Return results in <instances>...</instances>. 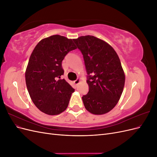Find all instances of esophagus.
Instances as JSON below:
<instances>
[{"instance_id":"esophagus-1","label":"esophagus","mask_w":157,"mask_h":157,"mask_svg":"<svg viewBox=\"0 0 157 157\" xmlns=\"http://www.w3.org/2000/svg\"><path fill=\"white\" fill-rule=\"evenodd\" d=\"M80 82V80L79 78H77V80H75V81L73 82V83H74L75 85H78Z\"/></svg>"}]
</instances>
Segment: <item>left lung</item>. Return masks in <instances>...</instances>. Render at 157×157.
Instances as JSON below:
<instances>
[{
    "mask_svg": "<svg viewBox=\"0 0 157 157\" xmlns=\"http://www.w3.org/2000/svg\"><path fill=\"white\" fill-rule=\"evenodd\" d=\"M83 55L89 91L82 99L86 110L103 115L115 107L122 95L125 75L117 52L106 42L91 35L73 39Z\"/></svg>",
    "mask_w": 157,
    "mask_h": 157,
    "instance_id": "8db88e82",
    "label": "left lung"
}]
</instances>
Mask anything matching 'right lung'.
I'll list each match as a JSON object with an SVG mask.
<instances>
[{
	"instance_id": "1",
	"label": "right lung",
	"mask_w": 157,
	"mask_h": 157,
	"mask_svg": "<svg viewBox=\"0 0 157 157\" xmlns=\"http://www.w3.org/2000/svg\"><path fill=\"white\" fill-rule=\"evenodd\" d=\"M76 48L72 39L56 35L41 40L30 56L25 71L27 90L35 106L47 115H59L68 107L75 89L61 79V62Z\"/></svg>"
}]
</instances>
